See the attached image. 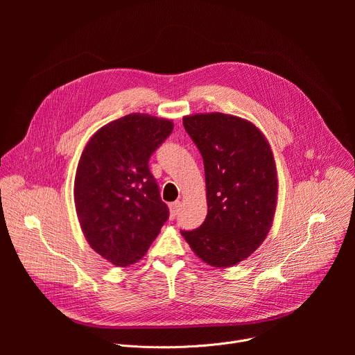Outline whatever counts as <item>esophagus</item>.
I'll use <instances>...</instances> for the list:
<instances>
[{
    "label": "esophagus",
    "mask_w": 355,
    "mask_h": 355,
    "mask_svg": "<svg viewBox=\"0 0 355 355\" xmlns=\"http://www.w3.org/2000/svg\"><path fill=\"white\" fill-rule=\"evenodd\" d=\"M180 208H181V202H173V204L170 205V216H171L173 219L178 215Z\"/></svg>",
    "instance_id": "34e87169"
}]
</instances>
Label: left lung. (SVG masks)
I'll list each match as a JSON object with an SVG mask.
<instances>
[{
  "label": "left lung",
  "mask_w": 355,
  "mask_h": 355,
  "mask_svg": "<svg viewBox=\"0 0 355 355\" xmlns=\"http://www.w3.org/2000/svg\"><path fill=\"white\" fill-rule=\"evenodd\" d=\"M182 123L204 159L208 215L181 234L202 261L233 267L261 245L272 226L278 178L271 146L254 123L234 115L195 114Z\"/></svg>",
  "instance_id": "1"
}]
</instances>
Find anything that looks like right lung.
Listing matches in <instances>:
<instances>
[{
	"label": "right lung",
	"instance_id": "add662e5",
	"mask_svg": "<svg viewBox=\"0 0 355 355\" xmlns=\"http://www.w3.org/2000/svg\"><path fill=\"white\" fill-rule=\"evenodd\" d=\"M174 123L129 114L98 129L85 144L74 180V204L85 240L116 267L137 263L168 219L148 159Z\"/></svg>",
	"mask_w": 355,
	"mask_h": 355
}]
</instances>
